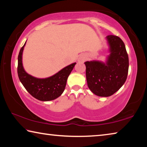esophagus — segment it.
<instances>
[{
  "mask_svg": "<svg viewBox=\"0 0 147 147\" xmlns=\"http://www.w3.org/2000/svg\"><path fill=\"white\" fill-rule=\"evenodd\" d=\"M86 59H87V56L86 54H81L78 58V61L84 62L86 60Z\"/></svg>",
  "mask_w": 147,
  "mask_h": 147,
  "instance_id": "esophagus-1",
  "label": "esophagus"
}]
</instances>
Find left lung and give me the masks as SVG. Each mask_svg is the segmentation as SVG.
<instances>
[{
    "label": "left lung",
    "mask_w": 147,
    "mask_h": 147,
    "mask_svg": "<svg viewBox=\"0 0 147 147\" xmlns=\"http://www.w3.org/2000/svg\"><path fill=\"white\" fill-rule=\"evenodd\" d=\"M109 54L105 61H86L88 88L98 96L107 97L120 89L127 78L129 61L125 45L116 36L106 37Z\"/></svg>",
    "instance_id": "1"
}]
</instances>
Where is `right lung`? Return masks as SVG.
Here are the masks:
<instances>
[{
    "label": "right lung",
    "instance_id": "1",
    "mask_svg": "<svg viewBox=\"0 0 147 147\" xmlns=\"http://www.w3.org/2000/svg\"><path fill=\"white\" fill-rule=\"evenodd\" d=\"M26 42L20 50L18 56L17 73L20 81L26 91L39 100L50 101L58 98L64 91L68 76L76 63L65 67L51 76L45 78H36L27 73L23 67V53Z\"/></svg>",
    "mask_w": 147,
    "mask_h": 147
}]
</instances>
